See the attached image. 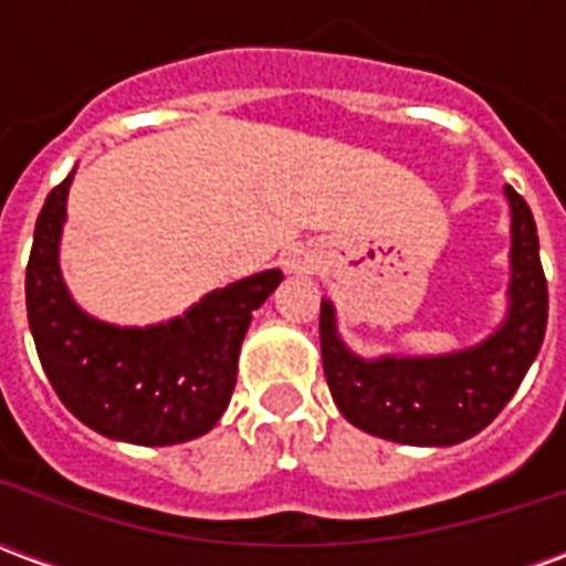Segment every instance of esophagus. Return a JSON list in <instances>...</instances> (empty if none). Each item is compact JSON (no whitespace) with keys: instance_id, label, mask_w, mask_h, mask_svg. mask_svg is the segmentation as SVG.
<instances>
[{"instance_id":"1","label":"esophagus","mask_w":566,"mask_h":566,"mask_svg":"<svg viewBox=\"0 0 566 566\" xmlns=\"http://www.w3.org/2000/svg\"><path fill=\"white\" fill-rule=\"evenodd\" d=\"M294 266H306V260L300 258V260H296V263H294Z\"/></svg>"}]
</instances>
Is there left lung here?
<instances>
[{"instance_id": "left-lung-1", "label": "left lung", "mask_w": 566, "mask_h": 566, "mask_svg": "<svg viewBox=\"0 0 566 566\" xmlns=\"http://www.w3.org/2000/svg\"><path fill=\"white\" fill-rule=\"evenodd\" d=\"M512 209L510 315L485 343L446 357L360 360L336 336L333 306L321 303V360L333 403L373 437L406 446H454L475 437L518 391L543 345L546 272L531 206L506 185Z\"/></svg>"}]
</instances>
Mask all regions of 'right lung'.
Here are the masks:
<instances>
[{"instance_id":"1","label":"right lung","mask_w":566,"mask_h":566,"mask_svg":"<svg viewBox=\"0 0 566 566\" xmlns=\"http://www.w3.org/2000/svg\"><path fill=\"white\" fill-rule=\"evenodd\" d=\"M72 175L48 193L27 263V318L44 376L69 412L96 433L136 446L202 437L223 416L251 312L279 287L266 270L202 296L185 318L115 327L69 296L56 248Z\"/></svg>"}]
</instances>
